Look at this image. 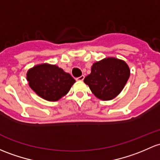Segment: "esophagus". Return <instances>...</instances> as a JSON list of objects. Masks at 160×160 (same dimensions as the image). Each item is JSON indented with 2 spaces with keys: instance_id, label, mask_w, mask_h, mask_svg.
Masks as SVG:
<instances>
[{
  "instance_id": "34e87169",
  "label": "esophagus",
  "mask_w": 160,
  "mask_h": 160,
  "mask_svg": "<svg viewBox=\"0 0 160 160\" xmlns=\"http://www.w3.org/2000/svg\"><path fill=\"white\" fill-rule=\"evenodd\" d=\"M83 79H84V76L82 75V76H80V77H77V78H76V80H77V81H82Z\"/></svg>"
}]
</instances>
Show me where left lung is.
I'll return each instance as SVG.
<instances>
[{
    "instance_id": "1",
    "label": "left lung",
    "mask_w": 160,
    "mask_h": 160,
    "mask_svg": "<svg viewBox=\"0 0 160 160\" xmlns=\"http://www.w3.org/2000/svg\"><path fill=\"white\" fill-rule=\"evenodd\" d=\"M129 77V69L125 62L106 58L93 63L91 73L83 81L97 98L110 100L122 91Z\"/></svg>"
}]
</instances>
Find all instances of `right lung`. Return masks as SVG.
I'll return each mask as SVG.
<instances>
[{
  "label": "right lung",
  "mask_w": 160,
  "mask_h": 160,
  "mask_svg": "<svg viewBox=\"0 0 160 160\" xmlns=\"http://www.w3.org/2000/svg\"><path fill=\"white\" fill-rule=\"evenodd\" d=\"M27 80L36 93L48 101H57L68 93L75 80L56 65L40 64L28 70Z\"/></svg>",
  "instance_id": "add662e5"
}]
</instances>
